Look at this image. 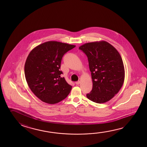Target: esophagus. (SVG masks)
<instances>
[{
    "label": "esophagus",
    "instance_id": "1",
    "mask_svg": "<svg viewBox=\"0 0 147 147\" xmlns=\"http://www.w3.org/2000/svg\"><path fill=\"white\" fill-rule=\"evenodd\" d=\"M80 81H78V82H75V84H80Z\"/></svg>",
    "mask_w": 147,
    "mask_h": 147
}]
</instances>
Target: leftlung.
<instances>
[{
    "instance_id": "8db88e82",
    "label": "left lung",
    "mask_w": 147,
    "mask_h": 147,
    "mask_svg": "<svg viewBox=\"0 0 147 147\" xmlns=\"http://www.w3.org/2000/svg\"><path fill=\"white\" fill-rule=\"evenodd\" d=\"M88 57L93 88L88 98L98 104L109 101L118 93L125 80L121 57L112 45L106 41H95L80 46Z\"/></svg>"
}]
</instances>
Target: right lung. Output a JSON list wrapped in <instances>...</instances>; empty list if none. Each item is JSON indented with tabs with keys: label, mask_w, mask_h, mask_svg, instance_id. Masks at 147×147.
<instances>
[{
	"label": "right lung",
	"mask_w": 147,
	"mask_h": 147,
	"mask_svg": "<svg viewBox=\"0 0 147 147\" xmlns=\"http://www.w3.org/2000/svg\"><path fill=\"white\" fill-rule=\"evenodd\" d=\"M56 41L41 43L29 53L24 65V74L30 89L47 104H55L65 99L72 89L59 70L63 56L75 47Z\"/></svg>",
	"instance_id": "add662e5"
}]
</instances>
